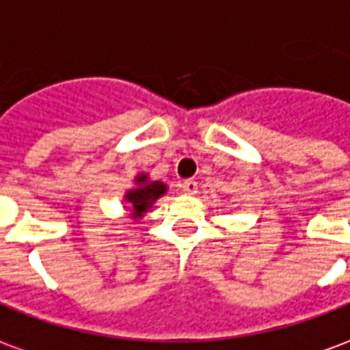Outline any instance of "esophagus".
Here are the masks:
<instances>
[{
  "mask_svg": "<svg viewBox=\"0 0 350 350\" xmlns=\"http://www.w3.org/2000/svg\"><path fill=\"white\" fill-rule=\"evenodd\" d=\"M182 191L185 195H195L198 191V183L195 182V180H185V182L182 183Z\"/></svg>",
  "mask_w": 350,
  "mask_h": 350,
  "instance_id": "34e87169",
  "label": "esophagus"
}]
</instances>
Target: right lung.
Returning <instances> with one entry per match:
<instances>
[{
  "mask_svg": "<svg viewBox=\"0 0 350 350\" xmlns=\"http://www.w3.org/2000/svg\"><path fill=\"white\" fill-rule=\"evenodd\" d=\"M137 187L127 191L125 200L129 204V210L133 212L135 217H142V213H146L157 198L167 191V185L161 182H148V176L142 174L137 178Z\"/></svg>",
  "mask_w": 350,
  "mask_h": 350,
  "instance_id": "add662e5",
  "label": "right lung"
}]
</instances>
